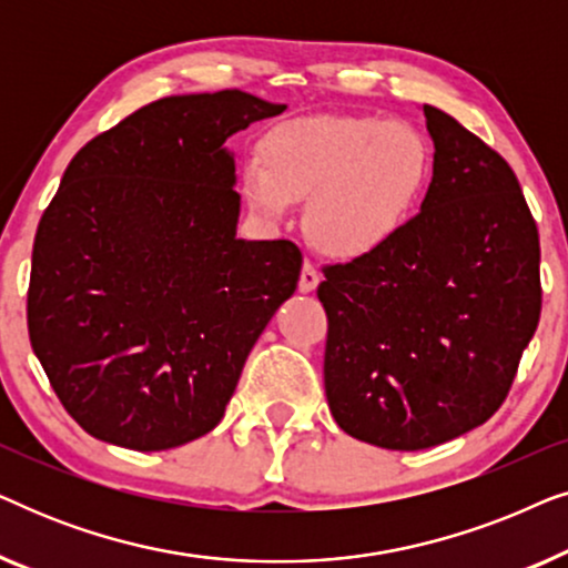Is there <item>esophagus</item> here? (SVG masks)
<instances>
[{
    "label": "esophagus",
    "mask_w": 568,
    "mask_h": 568,
    "mask_svg": "<svg viewBox=\"0 0 568 568\" xmlns=\"http://www.w3.org/2000/svg\"><path fill=\"white\" fill-rule=\"evenodd\" d=\"M317 284H321V271H317L313 263L305 261V266H302V274H300V292H315Z\"/></svg>",
    "instance_id": "34e87169"
}]
</instances>
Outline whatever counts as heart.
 Returning a JSON list of instances; mask_svg holds the SVG:
<instances>
[{"mask_svg":"<svg viewBox=\"0 0 568 568\" xmlns=\"http://www.w3.org/2000/svg\"><path fill=\"white\" fill-rule=\"evenodd\" d=\"M426 139L379 115L328 113L282 121L240 173L247 206L284 222L307 204V235L325 255L367 258L390 245L432 183Z\"/></svg>","mask_w":568,"mask_h":568,"instance_id":"1","label":"heart"}]
</instances>
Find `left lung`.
<instances>
[{
    "label": "left lung",
    "instance_id": "1",
    "mask_svg": "<svg viewBox=\"0 0 568 568\" xmlns=\"http://www.w3.org/2000/svg\"><path fill=\"white\" fill-rule=\"evenodd\" d=\"M429 191L367 258L323 266L325 395L336 424L385 449H426L488 422L540 321V240L509 162L424 105Z\"/></svg>",
    "mask_w": 568,
    "mask_h": 568
}]
</instances>
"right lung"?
I'll list each match as a JSON object with an SVG mask.
<instances>
[{
    "label": "right lung",
    "instance_id": "add662e5",
    "mask_svg": "<svg viewBox=\"0 0 568 568\" xmlns=\"http://www.w3.org/2000/svg\"><path fill=\"white\" fill-rule=\"evenodd\" d=\"M284 105L240 90L162 98L90 139L38 224L30 346L95 439L152 453L222 422L271 315L297 290L292 240H237L227 136Z\"/></svg>",
    "mask_w": 568,
    "mask_h": 568
}]
</instances>
